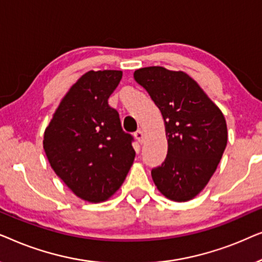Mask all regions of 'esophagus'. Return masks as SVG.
Returning <instances> with one entry per match:
<instances>
[{
	"label": "esophagus",
	"instance_id": "obj_1",
	"mask_svg": "<svg viewBox=\"0 0 262 262\" xmlns=\"http://www.w3.org/2000/svg\"><path fill=\"white\" fill-rule=\"evenodd\" d=\"M135 137H136V139H137L139 143H142L143 142V138H144V132H143L142 130H137V131L135 132Z\"/></svg>",
	"mask_w": 262,
	"mask_h": 262
}]
</instances>
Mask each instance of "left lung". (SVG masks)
Returning <instances> with one entry per match:
<instances>
[{
	"label": "left lung",
	"mask_w": 262,
	"mask_h": 262,
	"mask_svg": "<svg viewBox=\"0 0 262 262\" xmlns=\"http://www.w3.org/2000/svg\"><path fill=\"white\" fill-rule=\"evenodd\" d=\"M134 77L159 107L166 128L168 154L151 170L152 180L166 198L188 202L205 188L221 162L228 142L225 118L185 71L146 67Z\"/></svg>",
	"instance_id": "1"
}]
</instances>
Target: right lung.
<instances>
[{
	"label": "right lung",
	"instance_id": "right-lung-1",
	"mask_svg": "<svg viewBox=\"0 0 262 262\" xmlns=\"http://www.w3.org/2000/svg\"><path fill=\"white\" fill-rule=\"evenodd\" d=\"M121 70H89L60 100L44 132L50 166L75 195L108 200L121 187L135 160L132 137L121 130L108 98Z\"/></svg>",
	"mask_w": 262,
	"mask_h": 262
}]
</instances>
